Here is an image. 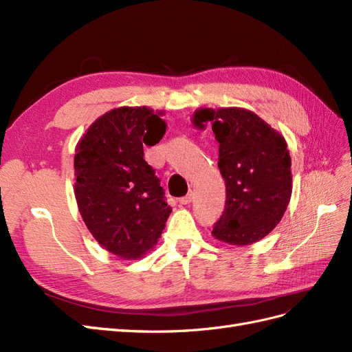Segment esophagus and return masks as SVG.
I'll use <instances>...</instances> for the list:
<instances>
[{
  "label": "esophagus",
  "mask_w": 352,
  "mask_h": 352,
  "mask_svg": "<svg viewBox=\"0 0 352 352\" xmlns=\"http://www.w3.org/2000/svg\"><path fill=\"white\" fill-rule=\"evenodd\" d=\"M190 201H192V194H188V195H185V197H182V198L179 199V202H180V204H182V206L189 204Z\"/></svg>",
  "instance_id": "1"
}]
</instances>
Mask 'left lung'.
<instances>
[{
	"instance_id": "obj_1",
	"label": "left lung",
	"mask_w": 352,
	"mask_h": 352,
	"mask_svg": "<svg viewBox=\"0 0 352 352\" xmlns=\"http://www.w3.org/2000/svg\"><path fill=\"white\" fill-rule=\"evenodd\" d=\"M211 129L219 142V168L226 206L212 236L250 245L267 236L283 217L292 194L291 155L280 133L245 109H201L194 124Z\"/></svg>"
}]
</instances>
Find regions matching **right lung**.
I'll return each mask as SVG.
<instances>
[{"instance_id": "right-lung-1", "label": "right lung", "mask_w": 352, "mask_h": 352, "mask_svg": "<svg viewBox=\"0 0 352 352\" xmlns=\"http://www.w3.org/2000/svg\"><path fill=\"white\" fill-rule=\"evenodd\" d=\"M160 116L146 107L114 109L88 127L74 154V197L85 225L124 260L150 251L172 212L142 144L166 133Z\"/></svg>"}]
</instances>
